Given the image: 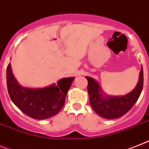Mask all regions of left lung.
Wrapping results in <instances>:
<instances>
[{"mask_svg": "<svg viewBox=\"0 0 149 149\" xmlns=\"http://www.w3.org/2000/svg\"><path fill=\"white\" fill-rule=\"evenodd\" d=\"M88 81L90 103L94 111L102 118L115 119L122 117L136 102L143 87V69L141 67L139 78L135 88L124 96H109L102 90L98 81L86 76Z\"/></svg>", "mask_w": 149, "mask_h": 149, "instance_id": "1", "label": "left lung"}]
</instances>
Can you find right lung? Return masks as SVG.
<instances>
[{
  "mask_svg": "<svg viewBox=\"0 0 149 149\" xmlns=\"http://www.w3.org/2000/svg\"><path fill=\"white\" fill-rule=\"evenodd\" d=\"M74 77H65L44 88L24 87L18 83L10 63L7 68V85L9 95L16 106L26 115L38 120L54 116L62 109Z\"/></svg>",
  "mask_w": 149,
  "mask_h": 149,
  "instance_id": "obj_1",
  "label": "right lung"
}]
</instances>
